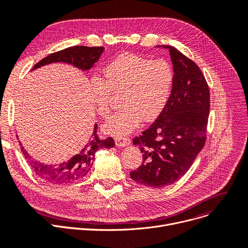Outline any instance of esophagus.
Segmentation results:
<instances>
[{"instance_id": "1", "label": "esophagus", "mask_w": 248, "mask_h": 248, "mask_svg": "<svg viewBox=\"0 0 248 248\" xmlns=\"http://www.w3.org/2000/svg\"><path fill=\"white\" fill-rule=\"evenodd\" d=\"M114 141L117 147H126L131 144V140H129V139L126 137H117L115 138Z\"/></svg>"}]
</instances>
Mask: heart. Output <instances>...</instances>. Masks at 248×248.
Listing matches in <instances>:
<instances>
[{"mask_svg": "<svg viewBox=\"0 0 248 248\" xmlns=\"http://www.w3.org/2000/svg\"><path fill=\"white\" fill-rule=\"evenodd\" d=\"M104 79L91 77L90 89L97 113L108 117L113 94L123 93L121 104L103 126L104 132L124 137L137 128L144 119L155 121L170 98L174 71L164 60H151L133 53H125L111 60L103 69Z\"/></svg>", "mask_w": 248, "mask_h": 248, "instance_id": "1", "label": "heart"}]
</instances>
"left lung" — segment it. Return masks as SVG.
Returning <instances> with one entry per match:
<instances>
[{
	"instance_id": "1",
	"label": "left lung",
	"mask_w": 248,
	"mask_h": 248,
	"mask_svg": "<svg viewBox=\"0 0 248 248\" xmlns=\"http://www.w3.org/2000/svg\"><path fill=\"white\" fill-rule=\"evenodd\" d=\"M170 52L174 83L165 108L133 144L140 147L142 164L129 176L153 188L170 186L183 177L206 140L210 93L197 64L173 46Z\"/></svg>"
}]
</instances>
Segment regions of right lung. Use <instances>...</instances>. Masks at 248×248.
Segmentation results:
<instances>
[{
    "label": "right lung",
    "instance_id": "right-lung-1",
    "mask_svg": "<svg viewBox=\"0 0 248 248\" xmlns=\"http://www.w3.org/2000/svg\"><path fill=\"white\" fill-rule=\"evenodd\" d=\"M103 51V47H69L55 52V53H52L47 57L43 58L41 61H39L37 64L34 65L32 70L40 68L47 64L63 62L71 64L74 67H77L82 71H88L99 60ZM96 132L97 124H95L93 132L91 133V137L88 139L86 144L79 150V152L76 153V155H74L68 161H65L56 165H48L35 161L31 158L28 152L25 151L21 142H19L25 159L27 160L28 164L32 168V170L39 178H41L43 181L47 182L49 184L63 185L74 183L76 181L83 179L88 174L90 169L93 168L96 151L101 148L110 149L114 147V140L112 138L100 140Z\"/></svg>",
    "mask_w": 248,
    "mask_h": 248
}]
</instances>
